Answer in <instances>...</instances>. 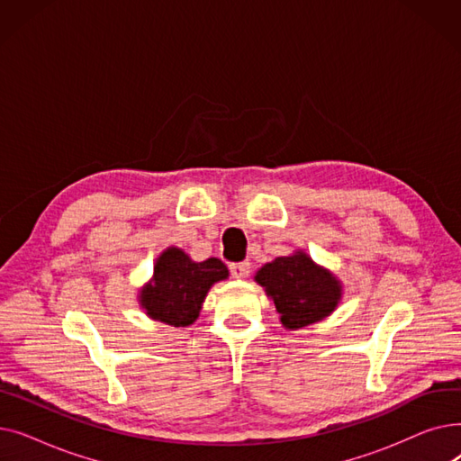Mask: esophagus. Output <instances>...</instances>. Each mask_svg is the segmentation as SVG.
Returning a JSON list of instances; mask_svg holds the SVG:
<instances>
[{
  "instance_id": "1",
  "label": "esophagus",
  "mask_w": 461,
  "mask_h": 461,
  "mask_svg": "<svg viewBox=\"0 0 461 461\" xmlns=\"http://www.w3.org/2000/svg\"><path fill=\"white\" fill-rule=\"evenodd\" d=\"M230 273L233 278H247L250 275V261H239L230 265Z\"/></svg>"
}]
</instances>
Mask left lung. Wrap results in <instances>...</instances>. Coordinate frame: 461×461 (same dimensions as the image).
<instances>
[{
    "label": "left lung",
    "mask_w": 461,
    "mask_h": 461,
    "mask_svg": "<svg viewBox=\"0 0 461 461\" xmlns=\"http://www.w3.org/2000/svg\"><path fill=\"white\" fill-rule=\"evenodd\" d=\"M254 278L273 299L289 330L321 321L342 299V282L303 250L265 263Z\"/></svg>",
    "instance_id": "1"
}]
</instances>
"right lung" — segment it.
Wrapping results in <instances>:
<instances>
[{"label":"right lung","instance_id":"obj_1","mask_svg":"<svg viewBox=\"0 0 461 461\" xmlns=\"http://www.w3.org/2000/svg\"><path fill=\"white\" fill-rule=\"evenodd\" d=\"M228 275L218 258L192 261L181 249L169 247L158 256L153 278L140 289V306L155 321L188 327L198 320L211 285Z\"/></svg>","mask_w":461,"mask_h":461}]
</instances>
